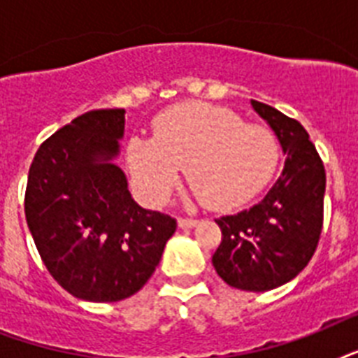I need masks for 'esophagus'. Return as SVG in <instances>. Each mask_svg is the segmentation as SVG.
<instances>
[{
    "label": "esophagus",
    "mask_w": 358,
    "mask_h": 358,
    "mask_svg": "<svg viewBox=\"0 0 358 358\" xmlns=\"http://www.w3.org/2000/svg\"><path fill=\"white\" fill-rule=\"evenodd\" d=\"M178 227H180V229H193V227H196V219L180 217L178 219Z\"/></svg>",
    "instance_id": "34e87169"
}]
</instances>
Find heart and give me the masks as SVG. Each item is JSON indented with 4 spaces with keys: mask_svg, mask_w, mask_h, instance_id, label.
Masks as SVG:
<instances>
[{
    "mask_svg": "<svg viewBox=\"0 0 358 358\" xmlns=\"http://www.w3.org/2000/svg\"><path fill=\"white\" fill-rule=\"evenodd\" d=\"M278 157L271 129L206 102L163 111L154 122V139L134 137L126 146L135 187L154 206L167 201L185 167L193 195L206 206L238 208L269 184Z\"/></svg>",
    "mask_w": 358,
    "mask_h": 358,
    "instance_id": "obj_1",
    "label": "heart"
}]
</instances>
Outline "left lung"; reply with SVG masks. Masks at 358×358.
<instances>
[{
	"mask_svg": "<svg viewBox=\"0 0 358 358\" xmlns=\"http://www.w3.org/2000/svg\"><path fill=\"white\" fill-rule=\"evenodd\" d=\"M250 106L282 146V174L249 210L215 223L223 232L212 256L215 271L232 288L267 292L289 282L310 262L323 224L325 169L306 129L267 103Z\"/></svg>",
	"mask_w": 358,
	"mask_h": 358,
	"instance_id": "left-lung-1",
	"label": "left lung"
}]
</instances>
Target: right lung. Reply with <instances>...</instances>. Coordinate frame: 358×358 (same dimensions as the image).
Here are the masks:
<instances>
[{
    "label": "right lung",
    "mask_w": 358,
    "mask_h": 358,
    "mask_svg": "<svg viewBox=\"0 0 358 358\" xmlns=\"http://www.w3.org/2000/svg\"><path fill=\"white\" fill-rule=\"evenodd\" d=\"M124 109H96L55 131L36 150L25 219L48 271L69 294L115 303L139 292L176 230L141 208L115 163Z\"/></svg>",
    "instance_id": "1"
}]
</instances>
